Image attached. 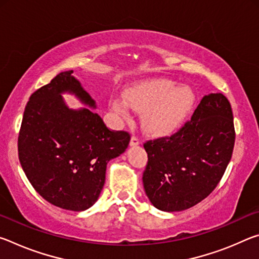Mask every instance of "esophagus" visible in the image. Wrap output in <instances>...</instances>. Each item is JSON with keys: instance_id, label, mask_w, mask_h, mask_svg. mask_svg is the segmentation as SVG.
I'll return each instance as SVG.
<instances>
[{"instance_id": "obj_1", "label": "esophagus", "mask_w": 259, "mask_h": 259, "mask_svg": "<svg viewBox=\"0 0 259 259\" xmlns=\"http://www.w3.org/2000/svg\"><path fill=\"white\" fill-rule=\"evenodd\" d=\"M140 144V140L138 139V137H136V136H133L130 140V146H138Z\"/></svg>"}]
</instances>
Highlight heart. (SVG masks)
Returning <instances> with one entry per match:
<instances>
[{
    "instance_id": "obj_1",
    "label": "heart",
    "mask_w": 259,
    "mask_h": 259,
    "mask_svg": "<svg viewBox=\"0 0 259 259\" xmlns=\"http://www.w3.org/2000/svg\"><path fill=\"white\" fill-rule=\"evenodd\" d=\"M123 98L111 99V108L123 120L130 117L129 106L143 113V125L153 135H168L178 129L192 113L195 95L188 87L177 82L156 80L135 87Z\"/></svg>"
}]
</instances>
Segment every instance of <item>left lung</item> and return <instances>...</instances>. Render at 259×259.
<instances>
[{"label":"left lung","mask_w":259,"mask_h":259,"mask_svg":"<svg viewBox=\"0 0 259 259\" xmlns=\"http://www.w3.org/2000/svg\"><path fill=\"white\" fill-rule=\"evenodd\" d=\"M235 142L233 113L223 94H210L176 134L144 144L147 198L162 211H182L211 193L224 175Z\"/></svg>","instance_id":"left-lung-1"}]
</instances>
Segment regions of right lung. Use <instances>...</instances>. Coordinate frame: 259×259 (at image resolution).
I'll list each match as a JSON object with an SVG mask.
<instances>
[{"label":"right lung","instance_id":"obj_1","mask_svg":"<svg viewBox=\"0 0 259 259\" xmlns=\"http://www.w3.org/2000/svg\"><path fill=\"white\" fill-rule=\"evenodd\" d=\"M61 72L30 96L18 137L20 164L43 199L61 209L83 211L98 200L109 160L130 142L125 131H112L89 108H69L71 94L96 108L95 100L72 75Z\"/></svg>","mask_w":259,"mask_h":259}]
</instances>
